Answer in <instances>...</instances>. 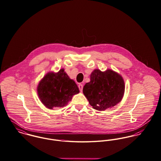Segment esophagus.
<instances>
[{
  "instance_id": "34e87169",
  "label": "esophagus",
  "mask_w": 161,
  "mask_h": 161,
  "mask_svg": "<svg viewBox=\"0 0 161 161\" xmlns=\"http://www.w3.org/2000/svg\"><path fill=\"white\" fill-rule=\"evenodd\" d=\"M78 87H79V89H80V91L81 92V91H82V90H83V85H81V84H79V85H78Z\"/></svg>"
}]
</instances>
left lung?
<instances>
[{"instance_id": "8db88e82", "label": "left lung", "mask_w": 161, "mask_h": 161, "mask_svg": "<svg viewBox=\"0 0 161 161\" xmlns=\"http://www.w3.org/2000/svg\"><path fill=\"white\" fill-rule=\"evenodd\" d=\"M123 77L111 69L104 72L95 69L90 75V81L86 83L83 94L92 108L105 111L121 102L125 93Z\"/></svg>"}]
</instances>
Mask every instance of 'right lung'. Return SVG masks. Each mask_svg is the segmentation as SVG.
<instances>
[{"mask_svg": "<svg viewBox=\"0 0 161 161\" xmlns=\"http://www.w3.org/2000/svg\"><path fill=\"white\" fill-rule=\"evenodd\" d=\"M79 92L75 82L69 78L63 68L58 72H48L37 86L40 101L50 109L66 106L73 96Z\"/></svg>", "mask_w": 161, "mask_h": 161, "instance_id": "1", "label": "right lung"}]
</instances>
